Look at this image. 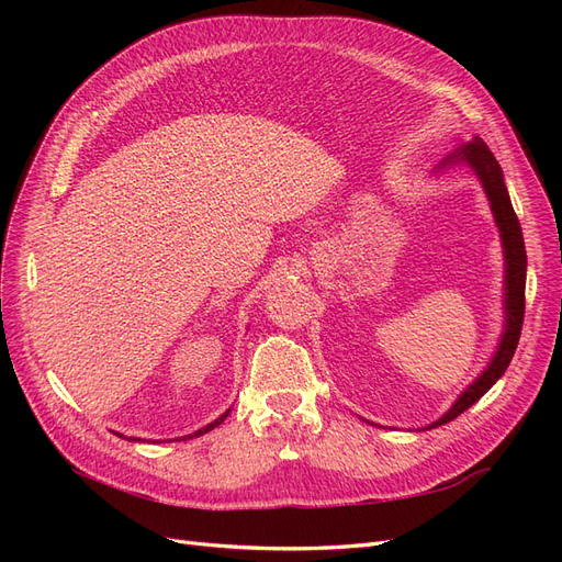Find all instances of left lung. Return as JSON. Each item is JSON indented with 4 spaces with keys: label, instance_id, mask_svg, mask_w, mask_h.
I'll list each match as a JSON object with an SVG mask.
<instances>
[{
    "label": "left lung",
    "instance_id": "8db88e82",
    "mask_svg": "<svg viewBox=\"0 0 562 562\" xmlns=\"http://www.w3.org/2000/svg\"><path fill=\"white\" fill-rule=\"evenodd\" d=\"M448 164L454 161H467L475 176L481 178L485 194L490 199L492 213H495L497 227L502 232V244H504V258H506V330L502 335L499 349L495 353V359L487 366L483 375L475 380L462 396L454 401L450 411L434 422L429 429L440 427V424H448L450 419L462 415L467 407H471L475 401H479L485 391L495 384L504 370L508 368L514 359V351L518 347L520 330H522V318H525V271H527V255H525V244H522V232L520 223L516 217V211L512 206V199H508L504 176H502V166L497 164L495 155H492L490 147L481 140L473 138L471 143L459 147L452 157L446 159Z\"/></svg>",
    "mask_w": 562,
    "mask_h": 562
}]
</instances>
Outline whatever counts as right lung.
I'll use <instances>...</instances> for the list:
<instances>
[{
    "instance_id": "add662e5",
    "label": "right lung",
    "mask_w": 562,
    "mask_h": 562,
    "mask_svg": "<svg viewBox=\"0 0 562 562\" xmlns=\"http://www.w3.org/2000/svg\"><path fill=\"white\" fill-rule=\"evenodd\" d=\"M229 415V411L227 413H223V415H220L215 422H211L209 424V427H203V429H199V431H194V434H190V436H184V438H194V436H201V434H209L211 429H215V427H220V424H223L225 422V417Z\"/></svg>"
}]
</instances>
